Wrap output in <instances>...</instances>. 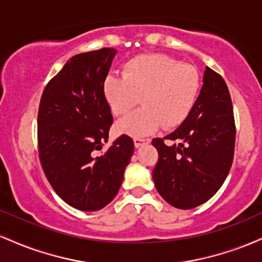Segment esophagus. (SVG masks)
<instances>
[{
	"label": "esophagus",
	"mask_w": 262,
	"mask_h": 262,
	"mask_svg": "<svg viewBox=\"0 0 262 262\" xmlns=\"http://www.w3.org/2000/svg\"><path fill=\"white\" fill-rule=\"evenodd\" d=\"M149 140L146 139H141V138H134V146L135 148H140V146L145 145V144H148Z\"/></svg>",
	"instance_id": "34e87169"
}]
</instances>
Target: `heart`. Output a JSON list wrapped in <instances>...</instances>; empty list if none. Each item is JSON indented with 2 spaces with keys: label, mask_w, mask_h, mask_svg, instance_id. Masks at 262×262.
Listing matches in <instances>:
<instances>
[{
  "label": "heart",
  "mask_w": 262,
  "mask_h": 262,
  "mask_svg": "<svg viewBox=\"0 0 262 262\" xmlns=\"http://www.w3.org/2000/svg\"><path fill=\"white\" fill-rule=\"evenodd\" d=\"M201 89L200 74L162 54H145L129 60L122 77L108 75L103 95L114 116H124L141 102L140 110L116 124L118 133L145 137L162 125L179 127L196 104Z\"/></svg>",
  "instance_id": "b5f03b06"
}]
</instances>
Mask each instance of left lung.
Segmentation results:
<instances>
[{"label": "left lung", "instance_id": "8db88e82", "mask_svg": "<svg viewBox=\"0 0 262 262\" xmlns=\"http://www.w3.org/2000/svg\"><path fill=\"white\" fill-rule=\"evenodd\" d=\"M164 139L174 144L152 139L159 152L152 179L160 196L180 209L207 202L227 179L235 145L233 104L221 75L206 66L193 110Z\"/></svg>", "mask_w": 262, "mask_h": 262}]
</instances>
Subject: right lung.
Segmentation results:
<instances>
[{
    "mask_svg": "<svg viewBox=\"0 0 262 262\" xmlns=\"http://www.w3.org/2000/svg\"><path fill=\"white\" fill-rule=\"evenodd\" d=\"M117 50L103 48L77 54L54 76L41 95L38 112L39 158L48 181L64 202L95 212L118 193L134 152L128 135L108 141L113 117L103 82Z\"/></svg>",
    "mask_w": 262,
    "mask_h": 262,
    "instance_id": "obj_1",
    "label": "right lung"
}]
</instances>
